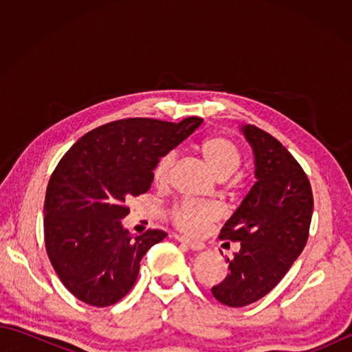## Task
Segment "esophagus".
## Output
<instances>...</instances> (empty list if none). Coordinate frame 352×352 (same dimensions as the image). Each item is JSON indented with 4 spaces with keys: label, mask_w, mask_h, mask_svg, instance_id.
Returning <instances> with one entry per match:
<instances>
[{
    "label": "esophagus",
    "mask_w": 352,
    "mask_h": 352,
    "mask_svg": "<svg viewBox=\"0 0 352 352\" xmlns=\"http://www.w3.org/2000/svg\"><path fill=\"white\" fill-rule=\"evenodd\" d=\"M175 239L178 242H182L183 245L188 246L192 251H201L204 250V243L203 242H198V241H190V239H186L183 236H175Z\"/></svg>",
    "instance_id": "esophagus-1"
}]
</instances>
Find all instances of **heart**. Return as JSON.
<instances>
[{"instance_id": "obj_1", "label": "heart", "mask_w": 352, "mask_h": 352, "mask_svg": "<svg viewBox=\"0 0 352 352\" xmlns=\"http://www.w3.org/2000/svg\"><path fill=\"white\" fill-rule=\"evenodd\" d=\"M199 153L203 160L219 180H227L242 163L241 148L233 139L227 136H210L201 142ZM178 154L177 151L164 153L153 168V178L157 184L166 186L174 174ZM169 219L186 234L198 236L221 218V208L210 203H192L182 201L169 208Z\"/></svg>"}]
</instances>
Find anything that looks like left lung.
<instances>
[{
    "mask_svg": "<svg viewBox=\"0 0 352 352\" xmlns=\"http://www.w3.org/2000/svg\"><path fill=\"white\" fill-rule=\"evenodd\" d=\"M256 157L257 182L221 228V241L241 242L227 258L228 275L212 287L228 307H243L267 295L309 239L313 213L311 186L286 146L256 125L242 129Z\"/></svg>",
    "mask_w": 352,
    "mask_h": 352,
    "instance_id": "obj_1",
    "label": "left lung"
}]
</instances>
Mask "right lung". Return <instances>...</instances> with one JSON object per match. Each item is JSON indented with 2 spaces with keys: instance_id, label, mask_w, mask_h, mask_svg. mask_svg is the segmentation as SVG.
Instances as JSON below:
<instances>
[{
  "instance_id": "1",
  "label": "right lung",
  "mask_w": 352,
  "mask_h": 352,
  "mask_svg": "<svg viewBox=\"0 0 352 352\" xmlns=\"http://www.w3.org/2000/svg\"><path fill=\"white\" fill-rule=\"evenodd\" d=\"M201 122L119 119L86 133L58 162L45 195V250L80 301L109 307L131 290L142 257L168 233L149 228L133 236L122 228L126 201L148 192L155 162Z\"/></svg>"
}]
</instances>
